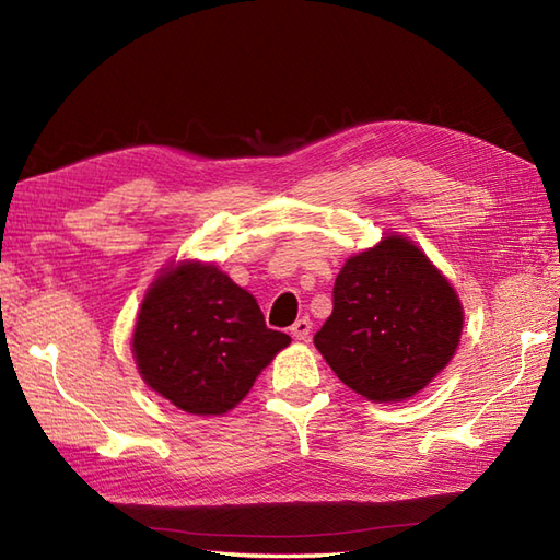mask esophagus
Segmentation results:
<instances>
[{
	"mask_svg": "<svg viewBox=\"0 0 560 560\" xmlns=\"http://www.w3.org/2000/svg\"><path fill=\"white\" fill-rule=\"evenodd\" d=\"M310 334H312V322L307 317H300L293 326H291V336L295 340H310Z\"/></svg>",
	"mask_w": 560,
	"mask_h": 560,
	"instance_id": "1",
	"label": "esophagus"
}]
</instances>
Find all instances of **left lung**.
Wrapping results in <instances>:
<instances>
[{
	"mask_svg": "<svg viewBox=\"0 0 560 560\" xmlns=\"http://www.w3.org/2000/svg\"><path fill=\"white\" fill-rule=\"evenodd\" d=\"M464 305L417 243L385 234L348 257L334 312L314 346L336 376L369 402H405L452 362Z\"/></svg>",
	"mask_w": 560,
	"mask_h": 560,
	"instance_id": "8db88e82",
	"label": "left lung"
}]
</instances>
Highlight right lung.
<instances>
[{"label":"right lung","instance_id":"1","mask_svg":"<svg viewBox=\"0 0 560 560\" xmlns=\"http://www.w3.org/2000/svg\"><path fill=\"white\" fill-rule=\"evenodd\" d=\"M291 342L210 262L167 265L141 300L132 354L143 383L196 417H222Z\"/></svg>","mask_w":560,"mask_h":560}]
</instances>
